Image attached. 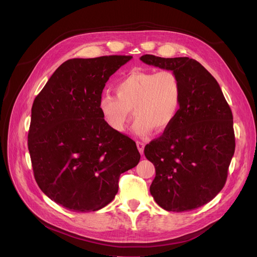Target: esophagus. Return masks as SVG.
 I'll list each match as a JSON object with an SVG mask.
<instances>
[{
    "label": "esophagus",
    "mask_w": 257,
    "mask_h": 257,
    "mask_svg": "<svg viewBox=\"0 0 257 257\" xmlns=\"http://www.w3.org/2000/svg\"><path fill=\"white\" fill-rule=\"evenodd\" d=\"M137 147H138V149H139L140 153H141V154H144V149H145V143L138 141V142H137Z\"/></svg>",
    "instance_id": "34e87169"
}]
</instances>
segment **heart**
I'll use <instances>...</instances> for the list:
<instances>
[{
    "label": "heart",
    "instance_id": "heart-1",
    "mask_svg": "<svg viewBox=\"0 0 257 257\" xmlns=\"http://www.w3.org/2000/svg\"><path fill=\"white\" fill-rule=\"evenodd\" d=\"M115 94L103 92L98 108L106 124L123 132L131 115L132 132L146 137L153 129L166 130L176 118L181 103V85L171 71L132 72L114 85Z\"/></svg>",
    "mask_w": 257,
    "mask_h": 257
}]
</instances>
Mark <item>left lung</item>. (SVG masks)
<instances>
[{
  "mask_svg": "<svg viewBox=\"0 0 257 257\" xmlns=\"http://www.w3.org/2000/svg\"><path fill=\"white\" fill-rule=\"evenodd\" d=\"M140 59L172 71L181 85L176 118L163 136L145 147L156 172L150 193L168 211L198 208L225 185L235 149L231 109L217 80L197 60L149 54Z\"/></svg>",
  "mask_w": 257,
  "mask_h": 257,
  "instance_id": "1",
  "label": "left lung"
}]
</instances>
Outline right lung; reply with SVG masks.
I'll use <instances>...</instances> for the list:
<instances>
[{
  "label": "right lung",
  "instance_id": "obj_1",
  "mask_svg": "<svg viewBox=\"0 0 257 257\" xmlns=\"http://www.w3.org/2000/svg\"><path fill=\"white\" fill-rule=\"evenodd\" d=\"M131 58L66 60L33 102L28 149L34 177L66 209L103 208L118 191L119 175L140 163L136 143L108 126L98 108L105 83Z\"/></svg>",
  "mask_w": 257,
  "mask_h": 257
}]
</instances>
